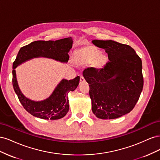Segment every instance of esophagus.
Segmentation results:
<instances>
[{
  "mask_svg": "<svg viewBox=\"0 0 160 160\" xmlns=\"http://www.w3.org/2000/svg\"><path fill=\"white\" fill-rule=\"evenodd\" d=\"M80 81L81 82H85V78H84L83 76H81V77H80Z\"/></svg>",
  "mask_w": 160,
  "mask_h": 160,
  "instance_id": "1",
  "label": "esophagus"
}]
</instances>
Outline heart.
I'll return each instance as SVG.
<instances>
[{"label":"heart","mask_w":160,"mask_h":160,"mask_svg":"<svg viewBox=\"0 0 160 160\" xmlns=\"http://www.w3.org/2000/svg\"><path fill=\"white\" fill-rule=\"evenodd\" d=\"M77 60L81 62H91L95 60L97 64L101 65L106 60L104 55H100V51L93 47L85 48L77 55Z\"/></svg>","instance_id":"obj_1"}]
</instances>
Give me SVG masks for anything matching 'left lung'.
I'll list each match as a JSON object with an SVG mask.
<instances>
[{
    "label": "left lung",
    "instance_id": "obj_1",
    "mask_svg": "<svg viewBox=\"0 0 160 160\" xmlns=\"http://www.w3.org/2000/svg\"><path fill=\"white\" fill-rule=\"evenodd\" d=\"M105 50L109 61L103 68L90 67L83 75L89 84L92 111L98 118L111 119L129 113L141 94L142 62L133 48L112 40H93Z\"/></svg>",
    "mask_w": 160,
    "mask_h": 160
}]
</instances>
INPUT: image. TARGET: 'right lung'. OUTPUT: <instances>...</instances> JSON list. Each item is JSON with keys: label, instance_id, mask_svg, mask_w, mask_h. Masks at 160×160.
I'll list each match as a JSON object with an SVG mask.
<instances>
[{"label": "right lung", "instance_id": "obj_1", "mask_svg": "<svg viewBox=\"0 0 160 160\" xmlns=\"http://www.w3.org/2000/svg\"><path fill=\"white\" fill-rule=\"evenodd\" d=\"M72 37L54 41H37L31 42L19 50L12 65V85L18 98L28 113L36 118L56 120L61 119L69 111L68 93L79 85L80 77L67 80L62 79L49 98L42 101H33L23 95L18 84L15 69L23 62L34 58L45 57L61 62H67L69 51L72 48Z\"/></svg>", "mask_w": 160, "mask_h": 160}]
</instances>
